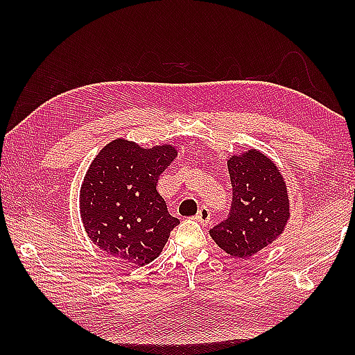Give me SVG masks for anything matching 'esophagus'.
I'll return each mask as SVG.
<instances>
[{
  "label": "esophagus",
  "instance_id": "34e87169",
  "mask_svg": "<svg viewBox=\"0 0 355 355\" xmlns=\"http://www.w3.org/2000/svg\"><path fill=\"white\" fill-rule=\"evenodd\" d=\"M195 220H197V221L201 223V224H209V223H210V210H209L206 206H202V207L198 210L197 216H195Z\"/></svg>",
  "mask_w": 355,
  "mask_h": 355
}]
</instances>
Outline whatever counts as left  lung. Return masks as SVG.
<instances>
[{
  "label": "left lung",
  "mask_w": 355,
  "mask_h": 355,
  "mask_svg": "<svg viewBox=\"0 0 355 355\" xmlns=\"http://www.w3.org/2000/svg\"><path fill=\"white\" fill-rule=\"evenodd\" d=\"M227 168L233 191L230 214L209 233L221 250L245 259L284 233L290 220L288 192L277 166L256 149L232 155Z\"/></svg>",
  "instance_id": "left-lung-1"
}]
</instances>
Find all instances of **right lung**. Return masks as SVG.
Wrapping results in <instances>:
<instances>
[{"label":"right lung","mask_w":355,"mask_h":355,"mask_svg":"<svg viewBox=\"0 0 355 355\" xmlns=\"http://www.w3.org/2000/svg\"><path fill=\"white\" fill-rule=\"evenodd\" d=\"M177 157V148H141L135 141H110L80 186L79 209L88 238L132 266L153 262L180 221L157 192L160 173Z\"/></svg>","instance_id":"right-lung-1"}]
</instances>
